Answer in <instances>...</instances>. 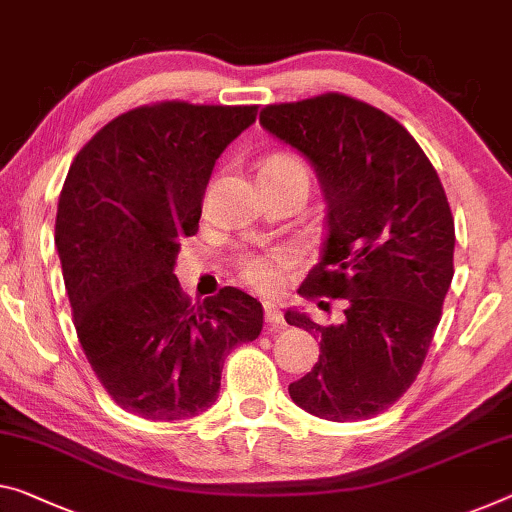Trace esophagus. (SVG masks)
Listing matches in <instances>:
<instances>
[{"instance_id":"esophagus-1","label":"esophagus","mask_w":512,"mask_h":512,"mask_svg":"<svg viewBox=\"0 0 512 512\" xmlns=\"http://www.w3.org/2000/svg\"><path fill=\"white\" fill-rule=\"evenodd\" d=\"M263 309H265V322H267V325H272V327L283 325V313H281V309H279L277 304L265 302Z\"/></svg>"}]
</instances>
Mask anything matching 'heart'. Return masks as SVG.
Wrapping results in <instances>:
<instances>
[{"mask_svg":"<svg viewBox=\"0 0 512 512\" xmlns=\"http://www.w3.org/2000/svg\"><path fill=\"white\" fill-rule=\"evenodd\" d=\"M263 171H304L306 174V164L302 162V157L281 151L267 157L261 167V174ZM288 263L290 261L286 256H247L242 261V277L258 290L274 293L283 283L281 267H286Z\"/></svg>","mask_w":512,"mask_h":512,"instance_id":"obj_1","label":"heart"}]
</instances>
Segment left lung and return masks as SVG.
<instances>
[{"mask_svg":"<svg viewBox=\"0 0 512 512\" xmlns=\"http://www.w3.org/2000/svg\"><path fill=\"white\" fill-rule=\"evenodd\" d=\"M261 125L313 164L327 201L320 263L300 295L345 302L329 327L286 311L320 341L288 393L320 419H371L412 387L442 316L455 247L446 192L403 125L343 93L267 105Z\"/></svg>","mask_w":512,"mask_h":512,"instance_id":"obj_1","label":"left lung"}]
</instances>
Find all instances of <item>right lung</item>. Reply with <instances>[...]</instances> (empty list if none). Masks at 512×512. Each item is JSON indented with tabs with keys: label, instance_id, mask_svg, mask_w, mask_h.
I'll list each match as a JSON object with an SVG mask.
<instances>
[{
	"label": "right lung",
	"instance_id": "obj_1",
	"mask_svg": "<svg viewBox=\"0 0 512 512\" xmlns=\"http://www.w3.org/2000/svg\"><path fill=\"white\" fill-rule=\"evenodd\" d=\"M256 112L180 100L130 109L68 169L54 242L77 338L114 403L141 419L208 410L226 355L263 329L251 295L226 286L192 304L174 274L217 157Z\"/></svg>",
	"mask_w": 512,
	"mask_h": 512
}]
</instances>
